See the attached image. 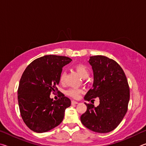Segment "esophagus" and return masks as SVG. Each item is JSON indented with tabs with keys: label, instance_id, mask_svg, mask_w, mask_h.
<instances>
[{
	"label": "esophagus",
	"instance_id": "esophagus-1",
	"mask_svg": "<svg viewBox=\"0 0 146 146\" xmlns=\"http://www.w3.org/2000/svg\"><path fill=\"white\" fill-rule=\"evenodd\" d=\"M71 103H72V104H76L78 103V102L76 101H74V100H72V101Z\"/></svg>",
	"mask_w": 146,
	"mask_h": 146
}]
</instances>
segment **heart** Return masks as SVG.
<instances>
[{
	"mask_svg": "<svg viewBox=\"0 0 146 146\" xmlns=\"http://www.w3.org/2000/svg\"><path fill=\"white\" fill-rule=\"evenodd\" d=\"M74 68L76 71L79 74V75L83 79L86 78L89 76L88 68H87V66H85V65H83V64H78V65H75ZM65 72H61L60 78V81L61 83H63L64 80H65ZM82 92L83 90H81V89L74 88H69L66 91V95H68V96L72 97V98H78V97L80 96V94Z\"/></svg>",
	"mask_w": 146,
	"mask_h": 146,
	"instance_id": "obj_1",
	"label": "heart"
}]
</instances>
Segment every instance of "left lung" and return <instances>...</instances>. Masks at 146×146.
I'll return each mask as SVG.
<instances>
[{
  "instance_id": "left-lung-1",
  "label": "left lung",
  "mask_w": 146,
  "mask_h": 146,
  "mask_svg": "<svg viewBox=\"0 0 146 146\" xmlns=\"http://www.w3.org/2000/svg\"><path fill=\"white\" fill-rule=\"evenodd\" d=\"M89 63L94 72V84L85 99L92 101L98 97L100 103L95 107L85 103L87 110L81 116V121L92 131L108 133L119 126L127 111L129 85L121 66L112 59L94 56Z\"/></svg>"
}]
</instances>
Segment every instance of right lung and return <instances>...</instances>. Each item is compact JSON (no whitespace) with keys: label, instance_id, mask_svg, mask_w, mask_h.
<instances>
[{"label":"right lung","instance_id":"right-lung-1","mask_svg":"<svg viewBox=\"0 0 146 146\" xmlns=\"http://www.w3.org/2000/svg\"><path fill=\"white\" fill-rule=\"evenodd\" d=\"M72 61L66 56L46 55L32 61L23 72L18 88V101L24 123L32 131L43 133L58 126L70 99L60 92L54 101L51 92L58 91L63 66Z\"/></svg>","mask_w":146,"mask_h":146}]
</instances>
